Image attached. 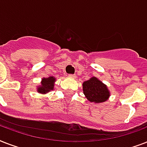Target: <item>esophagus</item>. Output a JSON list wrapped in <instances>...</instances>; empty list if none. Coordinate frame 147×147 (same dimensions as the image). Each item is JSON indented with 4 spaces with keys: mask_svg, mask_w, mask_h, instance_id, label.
Wrapping results in <instances>:
<instances>
[{
    "mask_svg": "<svg viewBox=\"0 0 147 147\" xmlns=\"http://www.w3.org/2000/svg\"><path fill=\"white\" fill-rule=\"evenodd\" d=\"M69 78H76V76H75V75H72V74H70V75H69Z\"/></svg>",
    "mask_w": 147,
    "mask_h": 147,
    "instance_id": "esophagus-1",
    "label": "esophagus"
}]
</instances>
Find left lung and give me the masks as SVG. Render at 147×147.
Instances as JSON below:
<instances>
[{"label": "left lung", "mask_w": 147, "mask_h": 147, "mask_svg": "<svg viewBox=\"0 0 147 147\" xmlns=\"http://www.w3.org/2000/svg\"><path fill=\"white\" fill-rule=\"evenodd\" d=\"M83 92L90 102H105L110 97V92L106 85L96 77L83 82Z\"/></svg>", "instance_id": "1"}]
</instances>
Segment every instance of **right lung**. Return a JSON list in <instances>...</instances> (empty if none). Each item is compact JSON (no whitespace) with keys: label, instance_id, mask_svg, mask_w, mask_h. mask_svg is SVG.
Masks as SVG:
<instances>
[{"label":"right lung","instance_id":"1","mask_svg":"<svg viewBox=\"0 0 147 147\" xmlns=\"http://www.w3.org/2000/svg\"><path fill=\"white\" fill-rule=\"evenodd\" d=\"M55 82V78L53 76H50L49 78H43L41 82V85L38 86L37 92L41 94H46L50 92L51 90H53Z\"/></svg>","mask_w":147,"mask_h":147}]
</instances>
